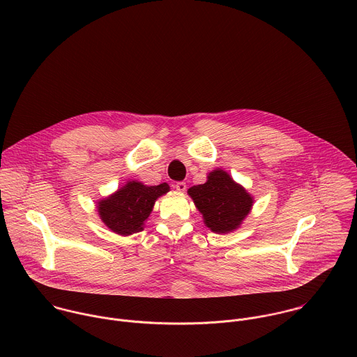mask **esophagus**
<instances>
[{
  "instance_id": "esophagus-1",
  "label": "esophagus",
  "mask_w": 357,
  "mask_h": 357,
  "mask_svg": "<svg viewBox=\"0 0 357 357\" xmlns=\"http://www.w3.org/2000/svg\"><path fill=\"white\" fill-rule=\"evenodd\" d=\"M175 189L182 193V192L186 190V183H185V182H176V183H175Z\"/></svg>"
}]
</instances>
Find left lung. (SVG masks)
I'll list each match as a JSON object with an SVG mask.
<instances>
[{
    "label": "left lung",
    "instance_id": "left-lung-1",
    "mask_svg": "<svg viewBox=\"0 0 357 357\" xmlns=\"http://www.w3.org/2000/svg\"><path fill=\"white\" fill-rule=\"evenodd\" d=\"M188 195L202 213L206 227L215 234L238 229L254 206V196L221 168L208 172L204 183L189 188Z\"/></svg>",
    "mask_w": 357,
    "mask_h": 357
}]
</instances>
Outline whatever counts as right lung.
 Listing matches in <instances>:
<instances>
[{"label":"right lung","mask_w":357,"mask_h":357,"mask_svg":"<svg viewBox=\"0 0 357 357\" xmlns=\"http://www.w3.org/2000/svg\"><path fill=\"white\" fill-rule=\"evenodd\" d=\"M169 192L167 182L149 186L139 181H128L121 189L96 203L102 222L114 234L132 235L144 228L155 200Z\"/></svg>","instance_id":"1"}]
</instances>
